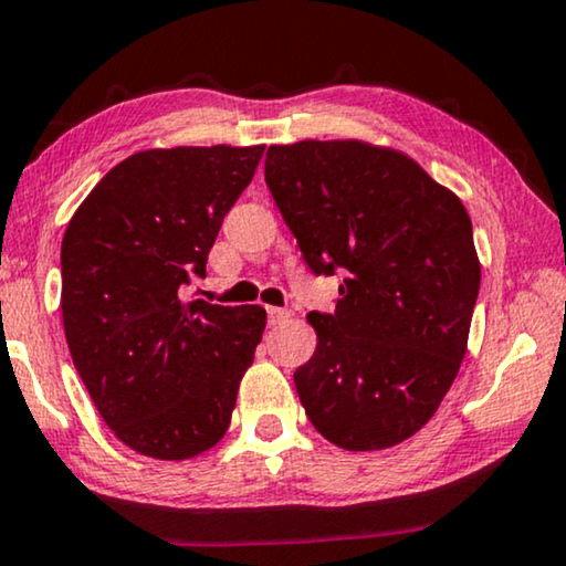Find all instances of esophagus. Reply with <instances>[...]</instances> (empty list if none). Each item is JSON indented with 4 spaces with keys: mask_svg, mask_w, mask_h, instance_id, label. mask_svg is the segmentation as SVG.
Segmentation results:
<instances>
[{
    "mask_svg": "<svg viewBox=\"0 0 566 566\" xmlns=\"http://www.w3.org/2000/svg\"><path fill=\"white\" fill-rule=\"evenodd\" d=\"M266 315H269V325H280L292 313H290V310H284V307H266Z\"/></svg>",
    "mask_w": 566,
    "mask_h": 566,
    "instance_id": "obj_1",
    "label": "esophagus"
}]
</instances>
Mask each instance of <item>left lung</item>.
Here are the masks:
<instances>
[{
  "label": "left lung",
  "mask_w": 566,
  "mask_h": 566,
  "mask_svg": "<svg viewBox=\"0 0 566 566\" xmlns=\"http://www.w3.org/2000/svg\"><path fill=\"white\" fill-rule=\"evenodd\" d=\"M266 187L313 274H346L313 313V359L294 371L315 431L346 451L418 433L467 352L480 294L472 220L405 154L361 140L272 146Z\"/></svg>",
  "instance_id": "left-lung-1"
}]
</instances>
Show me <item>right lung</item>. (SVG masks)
<instances>
[{
  "label": "right lung",
  "instance_id": "add662e5",
  "mask_svg": "<svg viewBox=\"0 0 566 566\" xmlns=\"http://www.w3.org/2000/svg\"><path fill=\"white\" fill-rule=\"evenodd\" d=\"M264 146L143 150L117 164L61 243L69 352L99 416L143 457L192 459L230 426L266 310L185 300Z\"/></svg>",
  "mask_w": 566,
  "mask_h": 566
}]
</instances>
